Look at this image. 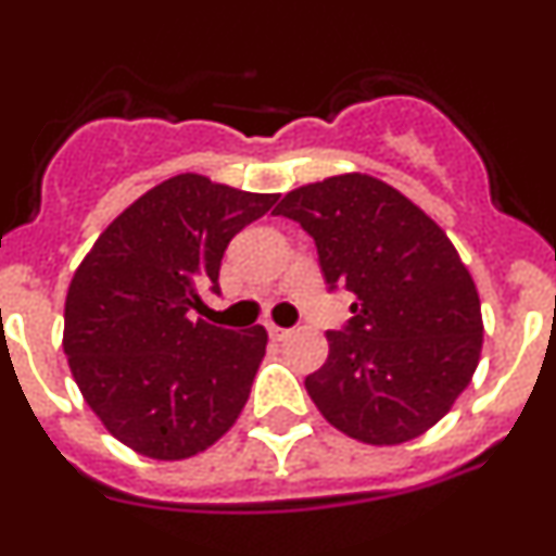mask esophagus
<instances>
[{
    "label": "esophagus",
    "instance_id": "1",
    "mask_svg": "<svg viewBox=\"0 0 556 556\" xmlns=\"http://www.w3.org/2000/svg\"><path fill=\"white\" fill-rule=\"evenodd\" d=\"M268 339H271V341H285V339H288V330L279 328V325H268Z\"/></svg>",
    "mask_w": 556,
    "mask_h": 556
}]
</instances>
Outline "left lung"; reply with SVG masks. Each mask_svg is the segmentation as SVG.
<instances>
[{
	"mask_svg": "<svg viewBox=\"0 0 556 556\" xmlns=\"http://www.w3.org/2000/svg\"><path fill=\"white\" fill-rule=\"evenodd\" d=\"M274 215L301 223L330 290L355 295L328 361L306 377L350 439L395 446L433 428L470 384L484 323L468 268L439 223L401 190L352 172L295 188Z\"/></svg>",
	"mask_w": 556,
	"mask_h": 556,
	"instance_id": "8db88e82",
	"label": "left lung"
}]
</instances>
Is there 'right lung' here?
Wrapping results in <instances>:
<instances>
[{"label":"right lung","mask_w":556,"mask_h":556,"mask_svg":"<svg viewBox=\"0 0 556 556\" xmlns=\"http://www.w3.org/2000/svg\"><path fill=\"white\" fill-rule=\"evenodd\" d=\"M277 199L177 174L123 210L83 257L66 293L64 352L121 444L185 459L237 422L266 328L226 330L188 312L201 306V288L220 293L228 242Z\"/></svg>","instance_id":"right-lung-1"}]
</instances>
